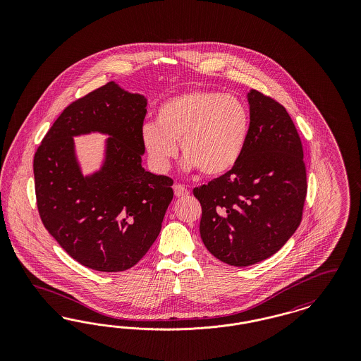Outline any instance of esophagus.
Here are the masks:
<instances>
[{
    "mask_svg": "<svg viewBox=\"0 0 361 361\" xmlns=\"http://www.w3.org/2000/svg\"><path fill=\"white\" fill-rule=\"evenodd\" d=\"M173 190H174V195H176L177 197H184V196H187L189 193L188 189L185 188L183 184H176V185L173 187Z\"/></svg>",
    "mask_w": 361,
    "mask_h": 361,
    "instance_id": "esophagus-1",
    "label": "esophagus"
}]
</instances>
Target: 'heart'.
<instances>
[{"label": "heart", "instance_id": "heart-1", "mask_svg": "<svg viewBox=\"0 0 361 361\" xmlns=\"http://www.w3.org/2000/svg\"><path fill=\"white\" fill-rule=\"evenodd\" d=\"M250 111L235 96L197 89L177 94L159 105L157 124L142 128L145 150L157 169L166 171L177 155L187 168L207 177L233 171L245 153L250 134Z\"/></svg>", "mask_w": 361, "mask_h": 361}]
</instances>
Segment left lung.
Wrapping results in <instances>:
<instances>
[{
    "instance_id": "1",
    "label": "left lung",
    "mask_w": 361,
    "mask_h": 361,
    "mask_svg": "<svg viewBox=\"0 0 361 361\" xmlns=\"http://www.w3.org/2000/svg\"><path fill=\"white\" fill-rule=\"evenodd\" d=\"M250 134L237 166L193 189L202 204L200 237L208 252L234 267L274 256L302 221L307 193L303 146L286 108L247 93Z\"/></svg>"
}]
</instances>
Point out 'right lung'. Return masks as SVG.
<instances>
[{
  "instance_id": "obj_1",
  "label": "right lung",
  "mask_w": 361,
  "mask_h": 361,
  "mask_svg": "<svg viewBox=\"0 0 361 361\" xmlns=\"http://www.w3.org/2000/svg\"><path fill=\"white\" fill-rule=\"evenodd\" d=\"M147 100L108 82L68 105L34 157L40 219L70 257L100 272L134 267L154 243L173 199V180L142 168ZM103 132L102 169L82 176L73 136Z\"/></svg>"
}]
</instances>
